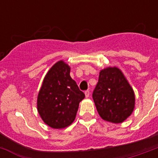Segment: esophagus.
Returning a JSON list of instances; mask_svg holds the SVG:
<instances>
[{
    "label": "esophagus",
    "mask_w": 158,
    "mask_h": 158,
    "mask_svg": "<svg viewBox=\"0 0 158 158\" xmlns=\"http://www.w3.org/2000/svg\"><path fill=\"white\" fill-rule=\"evenodd\" d=\"M84 94H85V97H86V98H89V94H90V93H89V90H87V91L84 92Z\"/></svg>",
    "instance_id": "obj_1"
}]
</instances>
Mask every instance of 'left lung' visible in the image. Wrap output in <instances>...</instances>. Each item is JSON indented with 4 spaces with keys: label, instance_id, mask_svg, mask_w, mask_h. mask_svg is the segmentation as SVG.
Instances as JSON below:
<instances>
[{
    "label": "left lung",
    "instance_id": "8db88e82",
    "mask_svg": "<svg viewBox=\"0 0 158 158\" xmlns=\"http://www.w3.org/2000/svg\"><path fill=\"white\" fill-rule=\"evenodd\" d=\"M93 98L99 115L115 124L126 120L135 108L134 90L117 67H107L100 71Z\"/></svg>",
    "mask_w": 158,
    "mask_h": 158
}]
</instances>
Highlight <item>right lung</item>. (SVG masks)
I'll return each instance as SVG.
<instances>
[{"mask_svg": "<svg viewBox=\"0 0 158 158\" xmlns=\"http://www.w3.org/2000/svg\"><path fill=\"white\" fill-rule=\"evenodd\" d=\"M69 72L70 68L66 63L63 60L56 62L46 74L38 93V113L44 123L53 129H63L71 125L79 102L85 97Z\"/></svg>", "mask_w": 158, "mask_h": 158, "instance_id": "obj_1", "label": "right lung"}]
</instances>
